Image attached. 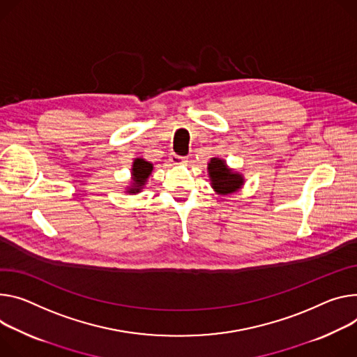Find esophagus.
Returning <instances> with one entry per match:
<instances>
[{"label": "esophagus", "mask_w": 357, "mask_h": 357, "mask_svg": "<svg viewBox=\"0 0 357 357\" xmlns=\"http://www.w3.org/2000/svg\"><path fill=\"white\" fill-rule=\"evenodd\" d=\"M169 159L172 162V165H183L186 162V159L183 156H179V155H175V153H172Z\"/></svg>", "instance_id": "obj_1"}]
</instances>
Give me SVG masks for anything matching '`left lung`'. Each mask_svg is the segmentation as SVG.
I'll list each match as a JSON object with an SVG mask.
<instances>
[{"instance_id": "obj_1", "label": "left lung", "mask_w": 357, "mask_h": 357, "mask_svg": "<svg viewBox=\"0 0 357 357\" xmlns=\"http://www.w3.org/2000/svg\"><path fill=\"white\" fill-rule=\"evenodd\" d=\"M208 176L211 181V186L216 195H231L238 192L245 185L243 174L229 168L226 160L218 156L211 158L208 162Z\"/></svg>"}]
</instances>
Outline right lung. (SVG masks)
<instances>
[{"instance_id":"obj_1","label":"right lung","mask_w":357,"mask_h":357,"mask_svg":"<svg viewBox=\"0 0 357 357\" xmlns=\"http://www.w3.org/2000/svg\"><path fill=\"white\" fill-rule=\"evenodd\" d=\"M152 171H153V165L151 162L145 160L144 158H135L131 167V182H129V185L126 186L125 192L129 193V195H137V193H141Z\"/></svg>"}]
</instances>
